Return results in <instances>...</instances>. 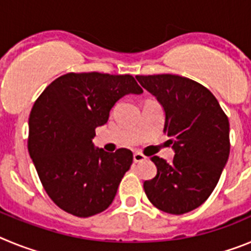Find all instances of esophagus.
Here are the masks:
<instances>
[{"label": "esophagus", "mask_w": 251, "mask_h": 251, "mask_svg": "<svg viewBox=\"0 0 251 251\" xmlns=\"http://www.w3.org/2000/svg\"><path fill=\"white\" fill-rule=\"evenodd\" d=\"M145 159H146V156L143 154V153L134 152V154H133V161L134 162H142V161H145Z\"/></svg>", "instance_id": "esophagus-1"}]
</instances>
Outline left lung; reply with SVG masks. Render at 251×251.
<instances>
[{
	"mask_svg": "<svg viewBox=\"0 0 251 251\" xmlns=\"http://www.w3.org/2000/svg\"><path fill=\"white\" fill-rule=\"evenodd\" d=\"M166 113L174 161L154 156V178L145 181L148 200L167 214L182 215L202 205L216 187L230 153L229 118L207 88L172 74L137 75Z\"/></svg>",
	"mask_w": 251,
	"mask_h": 251,
	"instance_id": "8db88e82",
	"label": "left lung"
}]
</instances>
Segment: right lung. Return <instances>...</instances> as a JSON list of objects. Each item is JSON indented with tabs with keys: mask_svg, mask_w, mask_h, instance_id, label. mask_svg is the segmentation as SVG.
<instances>
[{
	"mask_svg": "<svg viewBox=\"0 0 251 251\" xmlns=\"http://www.w3.org/2000/svg\"><path fill=\"white\" fill-rule=\"evenodd\" d=\"M143 89L129 74L68 73L35 101L28 118L27 147L44 190L68 214L89 217L114 200L133 153L94 148L95 128L109 118L115 101Z\"/></svg>",
	"mask_w": 251,
	"mask_h": 251,
	"instance_id": "right-lung-1",
	"label": "right lung"
}]
</instances>
